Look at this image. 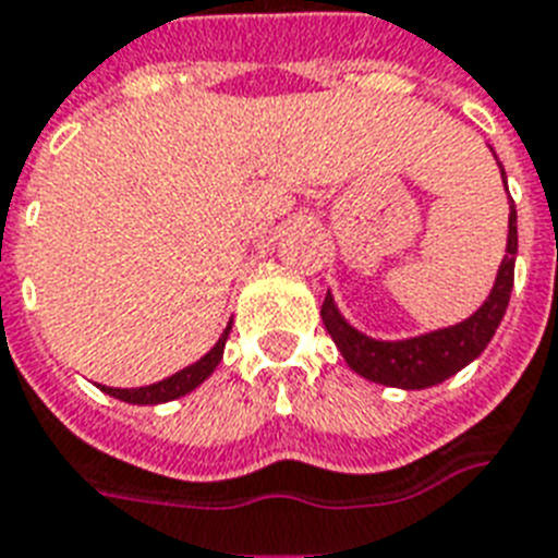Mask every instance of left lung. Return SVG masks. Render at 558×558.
I'll return each mask as SVG.
<instances>
[{"instance_id": "8db88e82", "label": "left lung", "mask_w": 558, "mask_h": 558, "mask_svg": "<svg viewBox=\"0 0 558 558\" xmlns=\"http://www.w3.org/2000/svg\"><path fill=\"white\" fill-rule=\"evenodd\" d=\"M505 179V170H501ZM508 187V182H505ZM517 207L510 205L508 222V256L501 259L496 284L485 305L473 313L471 319L459 322L453 328H441L434 333L416 336V339H402V342H379L371 336L359 333L339 316L333 305V296H325L322 302V322L328 328L330 339L342 351L344 362L371 381L388 385V388L422 390L430 385L450 379L453 373L471 365L478 353L485 351L487 342L494 339L501 316L508 311L510 290H513V265H517Z\"/></svg>"}]
</instances>
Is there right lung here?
Returning <instances> with one entry per match:
<instances>
[{
  "label": "right lung",
  "instance_id": "right-lung-1",
  "mask_svg": "<svg viewBox=\"0 0 558 558\" xmlns=\"http://www.w3.org/2000/svg\"><path fill=\"white\" fill-rule=\"evenodd\" d=\"M228 333H230V325L225 328V333L219 336V342H216L214 348L199 359V362H193L191 367L173 373V376L156 381V385H147V388H124V390L102 388V390L113 396V399H122V402H131V404H162V402H170V399H179V396L191 393L193 388H199L202 381L216 371V365L222 362Z\"/></svg>",
  "mask_w": 558,
  "mask_h": 558
}]
</instances>
